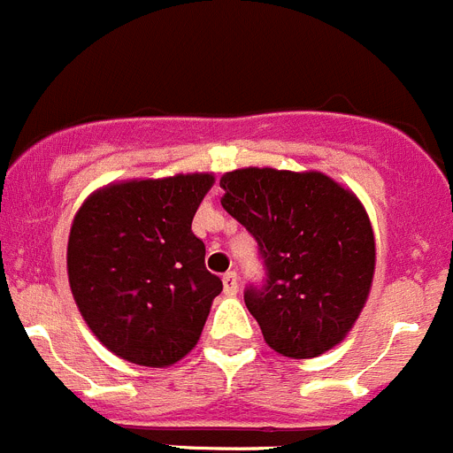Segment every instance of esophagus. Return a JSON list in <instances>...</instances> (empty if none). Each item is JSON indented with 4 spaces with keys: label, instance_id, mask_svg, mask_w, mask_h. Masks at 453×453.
I'll list each match as a JSON object with an SVG mask.
<instances>
[{
    "label": "esophagus",
    "instance_id": "obj_1",
    "mask_svg": "<svg viewBox=\"0 0 453 453\" xmlns=\"http://www.w3.org/2000/svg\"><path fill=\"white\" fill-rule=\"evenodd\" d=\"M222 286H224V295H231L234 297L235 292H238V274L235 272H226L222 276Z\"/></svg>",
    "mask_w": 453,
    "mask_h": 453
}]
</instances>
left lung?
Returning a JSON list of instances; mask_svg holds the SVG:
<instances>
[{
	"instance_id": "8db88e82",
	"label": "left lung",
	"mask_w": 453,
	"mask_h": 453,
	"mask_svg": "<svg viewBox=\"0 0 453 453\" xmlns=\"http://www.w3.org/2000/svg\"><path fill=\"white\" fill-rule=\"evenodd\" d=\"M222 206L258 242L265 286L245 303L267 345L315 358L345 340L374 279L376 247L365 208L322 172L242 167L219 179Z\"/></svg>"
}]
</instances>
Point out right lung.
<instances>
[{"label": "right lung", "instance_id": "1", "mask_svg": "<svg viewBox=\"0 0 453 453\" xmlns=\"http://www.w3.org/2000/svg\"><path fill=\"white\" fill-rule=\"evenodd\" d=\"M215 183L195 172L134 179L92 192L67 240V279L79 313L106 349L145 367H167L197 345L219 276L192 218Z\"/></svg>", "mask_w": 453, "mask_h": 453}]
</instances>
